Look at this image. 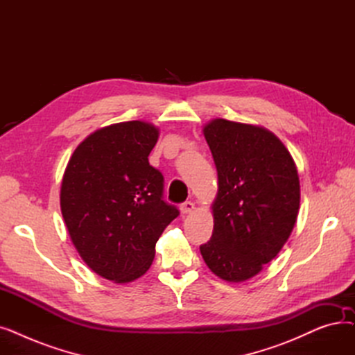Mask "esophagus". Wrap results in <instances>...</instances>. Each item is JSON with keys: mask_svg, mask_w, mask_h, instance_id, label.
I'll use <instances>...</instances> for the list:
<instances>
[{"mask_svg": "<svg viewBox=\"0 0 355 355\" xmlns=\"http://www.w3.org/2000/svg\"><path fill=\"white\" fill-rule=\"evenodd\" d=\"M180 210H181L182 214L191 213V211L194 210V202H193V201H185V202H182L181 206H180Z\"/></svg>", "mask_w": 355, "mask_h": 355, "instance_id": "obj_1", "label": "esophagus"}]
</instances>
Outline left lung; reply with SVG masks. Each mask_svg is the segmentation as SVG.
Here are the masks:
<instances>
[{
    "mask_svg": "<svg viewBox=\"0 0 355 355\" xmlns=\"http://www.w3.org/2000/svg\"><path fill=\"white\" fill-rule=\"evenodd\" d=\"M218 177L211 239L200 246L218 277L241 282L281 252L300 210V177L268 129L214 119L204 128Z\"/></svg>",
    "mask_w": 355,
    "mask_h": 355,
    "instance_id": "1",
    "label": "left lung"
}]
</instances>
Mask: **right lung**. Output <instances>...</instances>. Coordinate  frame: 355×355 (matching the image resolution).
Wrapping results in <instances>:
<instances>
[{"instance_id": "add662e5", "label": "right lung", "mask_w": 355, "mask_h": 355, "mask_svg": "<svg viewBox=\"0 0 355 355\" xmlns=\"http://www.w3.org/2000/svg\"><path fill=\"white\" fill-rule=\"evenodd\" d=\"M157 141L158 129L141 121L102 128L74 149L63 175L60 207L74 248L118 284L149 269L159 236L180 214L148 161Z\"/></svg>"}]
</instances>
